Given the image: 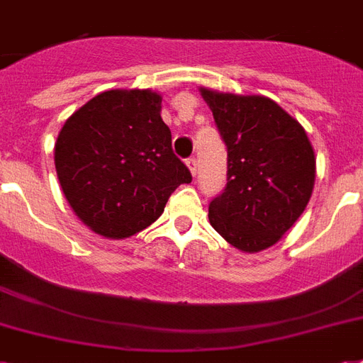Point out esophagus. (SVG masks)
<instances>
[{
  "mask_svg": "<svg viewBox=\"0 0 363 363\" xmlns=\"http://www.w3.org/2000/svg\"><path fill=\"white\" fill-rule=\"evenodd\" d=\"M186 165L192 175H196V173H198V162H196V157H190V160H186Z\"/></svg>",
  "mask_w": 363,
  "mask_h": 363,
  "instance_id": "1",
  "label": "esophagus"
}]
</instances>
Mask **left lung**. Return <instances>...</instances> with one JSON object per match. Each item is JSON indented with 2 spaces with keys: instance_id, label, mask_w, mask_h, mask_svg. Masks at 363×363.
<instances>
[{
  "instance_id": "1",
  "label": "left lung",
  "mask_w": 363,
  "mask_h": 363,
  "mask_svg": "<svg viewBox=\"0 0 363 363\" xmlns=\"http://www.w3.org/2000/svg\"><path fill=\"white\" fill-rule=\"evenodd\" d=\"M200 91L228 150V182L209 203V223L230 245L257 253L278 242L308 206L314 148L303 125L272 99Z\"/></svg>"
}]
</instances>
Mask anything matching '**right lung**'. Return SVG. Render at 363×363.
Segmentation results:
<instances>
[{"label":"right lung","mask_w":363,"mask_h":363,"mask_svg":"<svg viewBox=\"0 0 363 363\" xmlns=\"http://www.w3.org/2000/svg\"><path fill=\"white\" fill-rule=\"evenodd\" d=\"M160 112L162 96L154 91L112 89L85 102L60 129V188L83 225L101 236L145 230L175 188L192 181Z\"/></svg>","instance_id":"right-lung-1"}]
</instances>
